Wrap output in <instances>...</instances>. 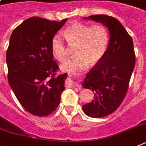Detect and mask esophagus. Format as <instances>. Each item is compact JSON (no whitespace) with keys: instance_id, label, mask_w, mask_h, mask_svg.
Returning <instances> with one entry per match:
<instances>
[{"instance_id":"obj_1","label":"esophagus","mask_w":146,"mask_h":146,"mask_svg":"<svg viewBox=\"0 0 146 146\" xmlns=\"http://www.w3.org/2000/svg\"><path fill=\"white\" fill-rule=\"evenodd\" d=\"M66 84H67V86H68V87H71V88H75V87H79V85H78V84L75 83V82H73V81L70 80V79H68V80L67 81V82H66Z\"/></svg>"}]
</instances>
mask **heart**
Listing matches in <instances>:
<instances>
[{
  "label": "heart",
  "mask_w": 146,
  "mask_h": 146,
  "mask_svg": "<svg viewBox=\"0 0 146 146\" xmlns=\"http://www.w3.org/2000/svg\"><path fill=\"white\" fill-rule=\"evenodd\" d=\"M64 37L70 47H75L74 54L76 56L61 65L62 70L68 72L84 69L89 63L92 65L98 64L106 54L110 42L108 29L100 23L90 26L73 23L65 29ZM51 51L59 62L67 58L68 48L60 35H56L52 39Z\"/></svg>",
  "instance_id": "obj_1"
}]
</instances>
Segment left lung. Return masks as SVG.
<instances>
[{"instance_id":"obj_1","label":"left lung","mask_w":146,"mask_h":146,"mask_svg":"<svg viewBox=\"0 0 146 146\" xmlns=\"http://www.w3.org/2000/svg\"><path fill=\"white\" fill-rule=\"evenodd\" d=\"M101 23L109 29L110 42L102 60L87 74L83 87L94 92L92 102L82 106L91 117H104L118 108L126 96L135 66V53L131 36L115 17L96 15L84 17Z\"/></svg>"}]
</instances>
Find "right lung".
<instances>
[{
  "instance_id": "add662e5",
  "label": "right lung",
  "mask_w": 146,
  "mask_h": 146,
  "mask_svg": "<svg viewBox=\"0 0 146 146\" xmlns=\"http://www.w3.org/2000/svg\"><path fill=\"white\" fill-rule=\"evenodd\" d=\"M68 19L60 22L38 17L27 19L10 36L6 51L8 80L26 111L39 117L58 107L68 74L58 75L51 41Z\"/></svg>"
}]
</instances>
